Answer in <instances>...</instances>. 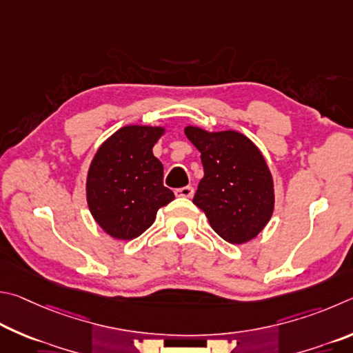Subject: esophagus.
I'll return each mask as SVG.
<instances>
[{"label":"esophagus","instance_id":"obj_1","mask_svg":"<svg viewBox=\"0 0 353 353\" xmlns=\"http://www.w3.org/2000/svg\"><path fill=\"white\" fill-rule=\"evenodd\" d=\"M194 192H195V190H194L192 186H186V188L176 189V190H175V195H176V196H183V199H192Z\"/></svg>","mask_w":353,"mask_h":353}]
</instances>
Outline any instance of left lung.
<instances>
[{
	"label": "left lung",
	"instance_id": "left-lung-1",
	"mask_svg": "<svg viewBox=\"0 0 353 353\" xmlns=\"http://www.w3.org/2000/svg\"><path fill=\"white\" fill-rule=\"evenodd\" d=\"M184 134L201 153L205 169L194 205L228 243L256 239L274 211V181L262 152L236 130L208 132L188 125Z\"/></svg>",
	"mask_w": 353,
	"mask_h": 353
}]
</instances>
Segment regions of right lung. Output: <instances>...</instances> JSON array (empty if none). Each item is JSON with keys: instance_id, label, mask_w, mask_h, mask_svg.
<instances>
[{"instance_id": "1", "label": "right lung", "mask_w": 353, "mask_h": 353, "mask_svg": "<svg viewBox=\"0 0 353 353\" xmlns=\"http://www.w3.org/2000/svg\"><path fill=\"white\" fill-rule=\"evenodd\" d=\"M161 125H125L105 139L86 175V203L96 223L116 240H133L148 230L159 208L175 199L163 184V164L153 145Z\"/></svg>"}]
</instances>
